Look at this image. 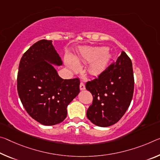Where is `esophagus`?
Here are the masks:
<instances>
[{"instance_id":"obj_1","label":"esophagus","mask_w":160,"mask_h":160,"mask_svg":"<svg viewBox=\"0 0 160 160\" xmlns=\"http://www.w3.org/2000/svg\"><path fill=\"white\" fill-rule=\"evenodd\" d=\"M80 90H84L85 89V85L84 83L82 82H81L80 84Z\"/></svg>"}]
</instances>
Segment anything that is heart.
I'll use <instances>...</instances> for the list:
<instances>
[{
	"mask_svg": "<svg viewBox=\"0 0 160 160\" xmlns=\"http://www.w3.org/2000/svg\"><path fill=\"white\" fill-rule=\"evenodd\" d=\"M108 59L107 48L104 47L85 48L78 55L76 60L72 57H67L65 63L68 68L72 70L80 69L79 60L89 63V72L92 75H98L105 68Z\"/></svg>",
	"mask_w": 160,
	"mask_h": 160,
	"instance_id": "heart-1",
	"label": "heart"
}]
</instances>
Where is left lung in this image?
<instances>
[{
	"label": "left lung",
	"mask_w": 160,
	"mask_h": 160,
	"mask_svg": "<svg viewBox=\"0 0 160 160\" xmlns=\"http://www.w3.org/2000/svg\"><path fill=\"white\" fill-rule=\"evenodd\" d=\"M132 63L122 51L115 62L110 64L95 78L86 82L85 88L93 100L87 117L100 127L112 125L120 120L130 106L134 92Z\"/></svg>",
	"instance_id": "left-lung-1"
}]
</instances>
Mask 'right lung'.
I'll return each mask as SVG.
<instances>
[{
	"mask_svg": "<svg viewBox=\"0 0 160 160\" xmlns=\"http://www.w3.org/2000/svg\"><path fill=\"white\" fill-rule=\"evenodd\" d=\"M46 60L57 65L62 63L52 40H39L22 55L17 90L32 118L42 125H54L66 118L68 105L80 92V79H62Z\"/></svg>",
	"mask_w": 160,
	"mask_h": 160,
	"instance_id": "1",
	"label": "right lung"
}]
</instances>
